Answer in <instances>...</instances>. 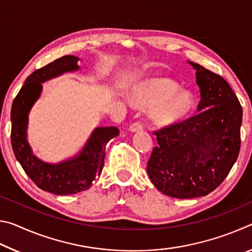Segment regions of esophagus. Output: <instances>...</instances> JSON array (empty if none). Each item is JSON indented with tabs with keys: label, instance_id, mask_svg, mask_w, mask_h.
I'll use <instances>...</instances> for the list:
<instances>
[{
	"label": "esophagus",
	"instance_id": "1",
	"mask_svg": "<svg viewBox=\"0 0 252 252\" xmlns=\"http://www.w3.org/2000/svg\"><path fill=\"white\" fill-rule=\"evenodd\" d=\"M142 129H143V126L140 125L139 122L132 123V125L129 126V131L130 132H138V131H141Z\"/></svg>",
	"mask_w": 252,
	"mask_h": 252
}]
</instances>
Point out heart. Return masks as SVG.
<instances>
[{
  "mask_svg": "<svg viewBox=\"0 0 252 252\" xmlns=\"http://www.w3.org/2000/svg\"><path fill=\"white\" fill-rule=\"evenodd\" d=\"M132 102L149 109L152 125L167 127L187 120L195 106L191 92L180 90V85L169 78H152L136 84L132 90Z\"/></svg>",
  "mask_w": 252,
  "mask_h": 252,
  "instance_id": "heart-1",
  "label": "heart"
}]
</instances>
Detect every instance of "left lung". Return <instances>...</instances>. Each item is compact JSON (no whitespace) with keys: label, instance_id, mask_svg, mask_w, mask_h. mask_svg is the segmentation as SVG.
I'll list each match as a JSON object with an SVG mask.
<instances>
[{"label":"left lung","instance_id":"1","mask_svg":"<svg viewBox=\"0 0 252 252\" xmlns=\"http://www.w3.org/2000/svg\"><path fill=\"white\" fill-rule=\"evenodd\" d=\"M200 96L197 116L155 132L147 172L158 190L178 199L207 195L221 185L240 150L242 108L222 76L188 61Z\"/></svg>","mask_w":252,"mask_h":252}]
</instances>
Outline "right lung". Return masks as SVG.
<instances>
[{
	"mask_svg": "<svg viewBox=\"0 0 252 252\" xmlns=\"http://www.w3.org/2000/svg\"><path fill=\"white\" fill-rule=\"evenodd\" d=\"M79 60L74 55H65L34 71L25 80L11 109V142L16 160L40 189L57 195L90 189L103 169L106 143L119 135L116 126H97L79 153L58 163L45 162L33 153L28 141L29 114L43 90L42 83L67 72L79 71Z\"/></svg>",
	"mask_w": 252,
	"mask_h": 252,
	"instance_id": "add662e5",
	"label": "right lung"
}]
</instances>
